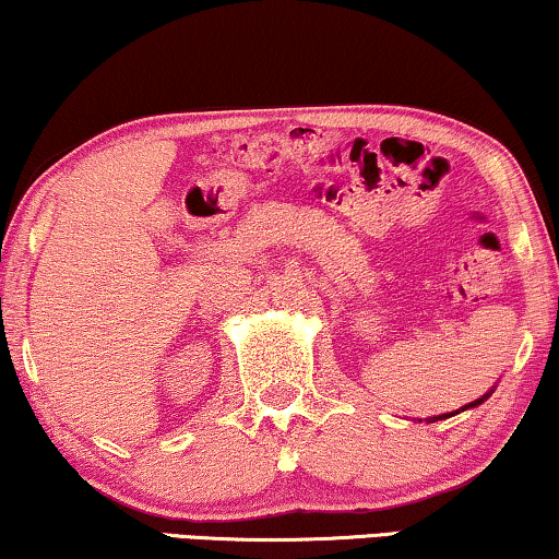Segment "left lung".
Listing matches in <instances>:
<instances>
[{
  "instance_id": "1",
  "label": "left lung",
  "mask_w": 559,
  "mask_h": 559,
  "mask_svg": "<svg viewBox=\"0 0 559 559\" xmlns=\"http://www.w3.org/2000/svg\"><path fill=\"white\" fill-rule=\"evenodd\" d=\"M486 396H488V394H484V396H480V400H476V402L465 404V407H463V409H468V407H478V404H480V402H484V400H486ZM442 417H453V412H450V415H442ZM442 417H432V419H430V423H435V419H442Z\"/></svg>"
}]
</instances>
